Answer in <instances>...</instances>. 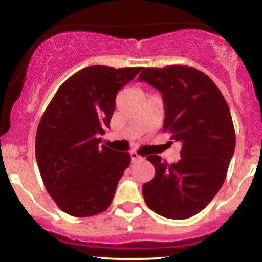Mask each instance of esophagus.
<instances>
[{
  "label": "esophagus",
  "mask_w": 262,
  "mask_h": 262,
  "mask_svg": "<svg viewBox=\"0 0 262 262\" xmlns=\"http://www.w3.org/2000/svg\"><path fill=\"white\" fill-rule=\"evenodd\" d=\"M130 159H132V161H138V160H140L141 159V156L138 154L137 151H130Z\"/></svg>",
  "instance_id": "esophagus-1"
}]
</instances>
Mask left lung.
Instances as JSON below:
<instances>
[{"instance_id": "obj_1", "label": "left lung", "mask_w": 262, "mask_h": 262, "mask_svg": "<svg viewBox=\"0 0 262 262\" xmlns=\"http://www.w3.org/2000/svg\"><path fill=\"white\" fill-rule=\"evenodd\" d=\"M138 81L161 93L162 129L182 144L175 164L161 161L159 155L146 156L155 176L143 186L144 200L165 218L193 217L221 189L235 150L229 107L209 76L189 66L146 68Z\"/></svg>"}]
</instances>
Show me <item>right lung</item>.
<instances>
[{"label":"right lung","mask_w":262,"mask_h":262,"mask_svg":"<svg viewBox=\"0 0 262 262\" xmlns=\"http://www.w3.org/2000/svg\"><path fill=\"white\" fill-rule=\"evenodd\" d=\"M143 68L87 66L59 87L39 122L35 158L48 193L62 212L91 217L112 202L130 164L128 152L100 146L117 93Z\"/></svg>","instance_id":"obj_1"}]
</instances>
